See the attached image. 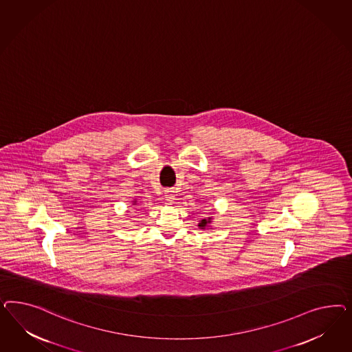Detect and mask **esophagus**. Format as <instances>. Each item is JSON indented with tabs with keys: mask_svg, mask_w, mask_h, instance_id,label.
Returning <instances> with one entry per match:
<instances>
[{
	"mask_svg": "<svg viewBox=\"0 0 352 352\" xmlns=\"http://www.w3.org/2000/svg\"><path fill=\"white\" fill-rule=\"evenodd\" d=\"M165 199H166L168 201H173V200L175 199V193H174V191L165 192Z\"/></svg>",
	"mask_w": 352,
	"mask_h": 352,
	"instance_id": "obj_1",
	"label": "esophagus"
}]
</instances>
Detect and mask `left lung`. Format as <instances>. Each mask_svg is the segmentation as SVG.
<instances>
[{
	"label": "left lung",
	"instance_id": "1",
	"mask_svg": "<svg viewBox=\"0 0 352 352\" xmlns=\"http://www.w3.org/2000/svg\"><path fill=\"white\" fill-rule=\"evenodd\" d=\"M212 222V218H208V219H203L200 223H199V227L200 228H206L208 226H209V223Z\"/></svg>",
	"mask_w": 352,
	"mask_h": 352
}]
</instances>
